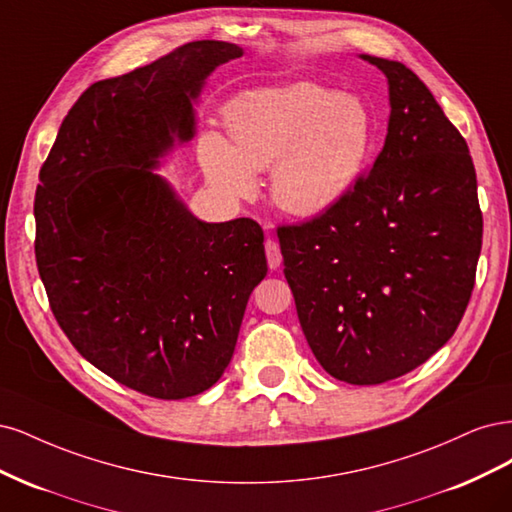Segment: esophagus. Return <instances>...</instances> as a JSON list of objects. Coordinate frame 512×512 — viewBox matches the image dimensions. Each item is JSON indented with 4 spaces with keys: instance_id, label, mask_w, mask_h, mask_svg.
<instances>
[{
    "instance_id": "34e87169",
    "label": "esophagus",
    "mask_w": 512,
    "mask_h": 512,
    "mask_svg": "<svg viewBox=\"0 0 512 512\" xmlns=\"http://www.w3.org/2000/svg\"><path fill=\"white\" fill-rule=\"evenodd\" d=\"M266 255H268V266L270 270H278L280 268V261H283V257H280V249L278 244L274 240H266Z\"/></svg>"
}]
</instances>
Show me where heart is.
Wrapping results in <instances>:
<instances>
[{"mask_svg":"<svg viewBox=\"0 0 512 512\" xmlns=\"http://www.w3.org/2000/svg\"><path fill=\"white\" fill-rule=\"evenodd\" d=\"M234 147L219 134L202 138V168L214 191L242 200L270 169V195L291 217L315 219L359 185L372 155L376 123L355 93L315 82H285L244 91L225 106Z\"/></svg>","mask_w":512,"mask_h":512,"instance_id":"obj_1","label":"heart"}]
</instances>
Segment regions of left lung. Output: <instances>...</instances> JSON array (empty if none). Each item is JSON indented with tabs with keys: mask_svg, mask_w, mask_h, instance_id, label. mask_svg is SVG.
<instances>
[{
	"mask_svg": "<svg viewBox=\"0 0 512 512\" xmlns=\"http://www.w3.org/2000/svg\"><path fill=\"white\" fill-rule=\"evenodd\" d=\"M387 78L381 155L346 200L278 227L285 278L327 374L378 385L425 364L455 334L483 242L466 140L404 63L359 55Z\"/></svg>",
	"mask_w": 512,
	"mask_h": 512,
	"instance_id": "left-lung-1",
	"label": "left lung"
}]
</instances>
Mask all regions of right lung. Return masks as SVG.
<instances>
[{
	"mask_svg": "<svg viewBox=\"0 0 512 512\" xmlns=\"http://www.w3.org/2000/svg\"><path fill=\"white\" fill-rule=\"evenodd\" d=\"M197 40L95 82L63 119L36 191V261L76 351L159 400L210 389L268 274L261 227L206 223L157 170L195 138L208 76L242 57Z\"/></svg>",
	"mask_w": 512,
	"mask_h": 512,
	"instance_id": "right-lung-1",
	"label": "right lung"
}]
</instances>
